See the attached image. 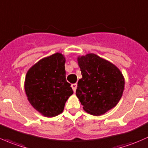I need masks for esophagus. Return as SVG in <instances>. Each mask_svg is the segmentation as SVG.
Wrapping results in <instances>:
<instances>
[{
	"mask_svg": "<svg viewBox=\"0 0 148 148\" xmlns=\"http://www.w3.org/2000/svg\"><path fill=\"white\" fill-rule=\"evenodd\" d=\"M71 87H72L73 90V91L75 92L76 90V88H77V84H76V83H73V84L71 85Z\"/></svg>",
	"mask_w": 148,
	"mask_h": 148,
	"instance_id": "1",
	"label": "esophagus"
}]
</instances>
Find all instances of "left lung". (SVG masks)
Here are the masks:
<instances>
[{
  "mask_svg": "<svg viewBox=\"0 0 148 148\" xmlns=\"http://www.w3.org/2000/svg\"><path fill=\"white\" fill-rule=\"evenodd\" d=\"M82 78L77 82L76 96L83 109L99 116L114 107L124 88V79L119 69L95 54L77 58Z\"/></svg>",
  "mask_w": 148,
  "mask_h": 148,
  "instance_id": "left-lung-1",
  "label": "left lung"
}]
</instances>
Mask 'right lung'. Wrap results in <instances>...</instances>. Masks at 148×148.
<instances>
[{"mask_svg":"<svg viewBox=\"0 0 148 148\" xmlns=\"http://www.w3.org/2000/svg\"><path fill=\"white\" fill-rule=\"evenodd\" d=\"M65 59L55 53L32 67L25 79L28 100L42 115L53 117L62 113L65 102L73 93L65 77Z\"/></svg>","mask_w":148,"mask_h":148,"instance_id":"obj_1","label":"right lung"}]
</instances>
